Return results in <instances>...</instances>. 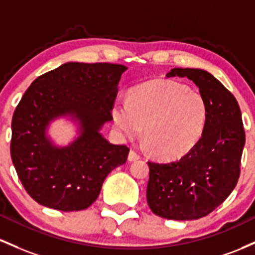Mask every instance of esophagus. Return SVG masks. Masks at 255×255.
I'll return each mask as SVG.
<instances>
[{
  "label": "esophagus",
  "instance_id": "esophagus-1",
  "mask_svg": "<svg viewBox=\"0 0 255 255\" xmlns=\"http://www.w3.org/2000/svg\"><path fill=\"white\" fill-rule=\"evenodd\" d=\"M128 161H135V160H138L139 159V154L137 153V151L131 149L130 153H128Z\"/></svg>",
  "mask_w": 255,
  "mask_h": 255
}]
</instances>
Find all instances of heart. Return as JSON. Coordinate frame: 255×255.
<instances>
[{
  "instance_id": "obj_1",
  "label": "heart",
  "mask_w": 255,
  "mask_h": 255,
  "mask_svg": "<svg viewBox=\"0 0 255 255\" xmlns=\"http://www.w3.org/2000/svg\"><path fill=\"white\" fill-rule=\"evenodd\" d=\"M113 122L123 137L141 135L148 147L164 159L187 154L205 132L208 105L200 91L173 81H153L130 93L128 101H117Z\"/></svg>"
}]
</instances>
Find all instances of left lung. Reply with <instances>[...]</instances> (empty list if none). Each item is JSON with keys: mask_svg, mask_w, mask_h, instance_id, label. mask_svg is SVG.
I'll return each mask as SVG.
<instances>
[{"mask_svg": "<svg viewBox=\"0 0 255 255\" xmlns=\"http://www.w3.org/2000/svg\"><path fill=\"white\" fill-rule=\"evenodd\" d=\"M187 77L208 105L200 141L181 159L149 165L147 202L166 219L193 220L213 212L235 189L246 136L235 96L200 68H172L166 77Z\"/></svg>", "mask_w": 255, "mask_h": 255, "instance_id": "1", "label": "left lung"}]
</instances>
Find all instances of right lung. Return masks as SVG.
<instances>
[{
  "label": "right lung",
  "instance_id": "add662e5",
  "mask_svg": "<svg viewBox=\"0 0 255 255\" xmlns=\"http://www.w3.org/2000/svg\"><path fill=\"white\" fill-rule=\"evenodd\" d=\"M127 66L67 62L42 74L25 91L12 119L10 155L27 194L39 205L72 212L88 208L111 171L125 164L127 145L112 144L100 130L113 119L118 83ZM79 120L81 135L55 147L47 125L59 116Z\"/></svg>",
  "mask_w": 255,
  "mask_h": 255
}]
</instances>
